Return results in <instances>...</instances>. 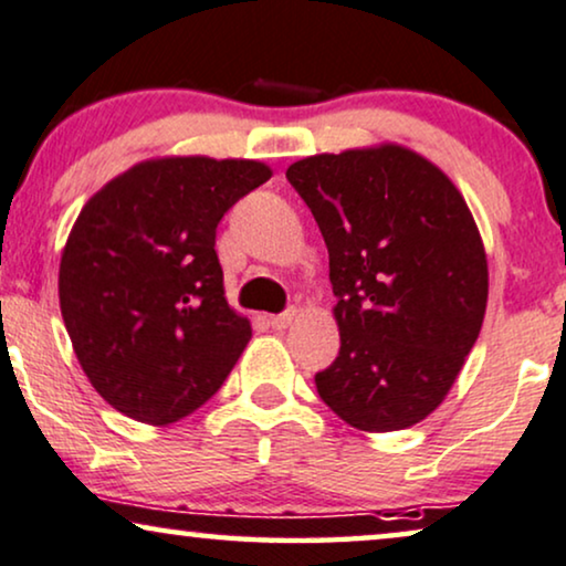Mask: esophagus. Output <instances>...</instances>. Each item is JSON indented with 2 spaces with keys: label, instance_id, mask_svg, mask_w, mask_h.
<instances>
[{
  "label": "esophagus",
  "instance_id": "obj_1",
  "mask_svg": "<svg viewBox=\"0 0 566 566\" xmlns=\"http://www.w3.org/2000/svg\"><path fill=\"white\" fill-rule=\"evenodd\" d=\"M295 316H297L295 311H284V313H279V316H271L269 324L274 326L276 332H282V329H287V326H290L292 322H295Z\"/></svg>",
  "mask_w": 566,
  "mask_h": 566
}]
</instances>
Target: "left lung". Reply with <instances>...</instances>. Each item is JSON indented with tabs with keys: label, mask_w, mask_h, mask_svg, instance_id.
I'll list each match as a JSON object with an SVG mask.
<instances>
[{
	"label": "left lung",
	"mask_w": 566,
	"mask_h": 566,
	"mask_svg": "<svg viewBox=\"0 0 566 566\" xmlns=\"http://www.w3.org/2000/svg\"><path fill=\"white\" fill-rule=\"evenodd\" d=\"M287 179L329 250L339 356L316 390L364 432L419 424L478 343L488 255L455 184L403 145L292 163Z\"/></svg>",
	"instance_id": "8db88e82"
}]
</instances>
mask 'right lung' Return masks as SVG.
Wrapping results in <instances>:
<instances>
[{
	"label": "right lung",
	"mask_w": 566,
	"mask_h": 566,
	"mask_svg": "<svg viewBox=\"0 0 566 566\" xmlns=\"http://www.w3.org/2000/svg\"><path fill=\"white\" fill-rule=\"evenodd\" d=\"M261 160H142L88 197L60 258V311L81 369L115 411L171 424L213 395L250 322L223 295L216 227L271 179Z\"/></svg>",
	"instance_id": "obj_1"
}]
</instances>
